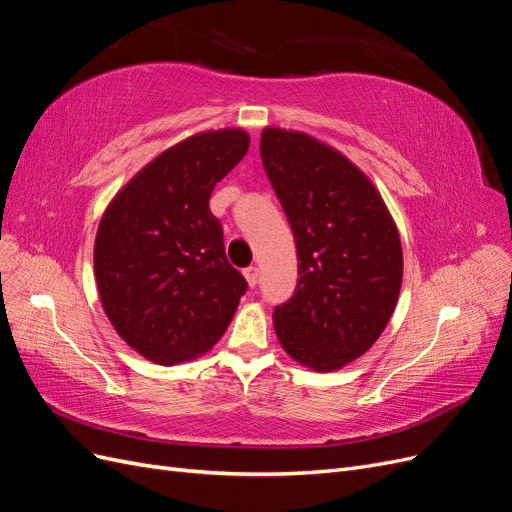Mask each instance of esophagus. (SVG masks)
I'll list each match as a JSON object with an SVG mask.
<instances>
[{
    "label": "esophagus",
    "instance_id": "obj_1",
    "mask_svg": "<svg viewBox=\"0 0 512 512\" xmlns=\"http://www.w3.org/2000/svg\"><path fill=\"white\" fill-rule=\"evenodd\" d=\"M243 277H245V282L254 288V286L258 284V269H256V267L243 269Z\"/></svg>",
    "mask_w": 512,
    "mask_h": 512
}]
</instances>
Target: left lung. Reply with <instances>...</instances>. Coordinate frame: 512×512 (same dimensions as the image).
I'll return each instance as SVG.
<instances>
[{
  "instance_id": "obj_1",
  "label": "left lung",
  "mask_w": 512,
  "mask_h": 512,
  "mask_svg": "<svg viewBox=\"0 0 512 512\" xmlns=\"http://www.w3.org/2000/svg\"><path fill=\"white\" fill-rule=\"evenodd\" d=\"M260 158L299 256L297 290L273 312L277 339L309 369H342L395 312L404 277L395 220L363 170L314 136L269 126Z\"/></svg>"
}]
</instances>
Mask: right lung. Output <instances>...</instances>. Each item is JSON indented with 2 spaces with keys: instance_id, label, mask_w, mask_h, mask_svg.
Wrapping results in <instances>:
<instances>
[{
  "instance_id": "right-lung-1",
  "label": "right lung",
  "mask_w": 512,
  "mask_h": 512,
  "mask_svg": "<svg viewBox=\"0 0 512 512\" xmlns=\"http://www.w3.org/2000/svg\"><path fill=\"white\" fill-rule=\"evenodd\" d=\"M247 149L241 128L183 138L138 170L102 215L94 273L104 314L147 361L196 359L237 312L247 282L230 267L209 198Z\"/></svg>"
}]
</instances>
